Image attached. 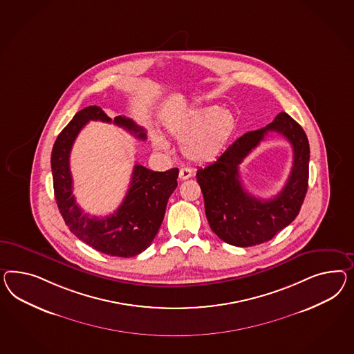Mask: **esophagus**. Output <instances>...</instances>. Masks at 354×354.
<instances>
[{
	"label": "esophagus",
	"mask_w": 354,
	"mask_h": 354,
	"mask_svg": "<svg viewBox=\"0 0 354 354\" xmlns=\"http://www.w3.org/2000/svg\"><path fill=\"white\" fill-rule=\"evenodd\" d=\"M192 175H193V171H192L191 169H188V167H183V169H180V171H179V178L182 180L189 179Z\"/></svg>",
	"instance_id": "obj_1"
}]
</instances>
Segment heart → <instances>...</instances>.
<instances>
[{"label": "heart", "mask_w": 354, "mask_h": 354, "mask_svg": "<svg viewBox=\"0 0 354 354\" xmlns=\"http://www.w3.org/2000/svg\"><path fill=\"white\" fill-rule=\"evenodd\" d=\"M237 120L230 109L201 106L185 112L167 124V131L182 140L183 156L192 162L214 160L230 143ZM153 145L160 152H170V144L161 135H153Z\"/></svg>", "instance_id": "obj_1"}]
</instances>
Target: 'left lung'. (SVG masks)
Masks as SVG:
<instances>
[{
    "mask_svg": "<svg viewBox=\"0 0 354 354\" xmlns=\"http://www.w3.org/2000/svg\"><path fill=\"white\" fill-rule=\"evenodd\" d=\"M269 131L285 136L293 145L295 162L286 187L270 201L251 196L241 187L238 166ZM309 143L304 130L281 112L273 122L242 135L215 162L200 167L206 218L212 232L224 242L249 248L273 239L295 219L304 202L309 178Z\"/></svg>",
    "mask_w": 354,
    "mask_h": 354,
    "instance_id": "obj_1",
    "label": "left lung"
}]
</instances>
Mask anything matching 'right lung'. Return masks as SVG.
<instances>
[{"mask_svg": "<svg viewBox=\"0 0 354 354\" xmlns=\"http://www.w3.org/2000/svg\"><path fill=\"white\" fill-rule=\"evenodd\" d=\"M88 121L113 122L145 140L142 126L131 118L105 115L100 106L90 105L77 112L72 121L57 135L51 152V171L57 207L69 230L88 246L111 257L131 258L148 249L162 224L166 205L178 187L179 170H148L135 165L130 188L121 206L113 214L97 218L85 214L73 196V180L69 170V156L77 135Z\"/></svg>", "mask_w": 354, "mask_h": 354, "instance_id": "obj_1", "label": "right lung"}]
</instances>
